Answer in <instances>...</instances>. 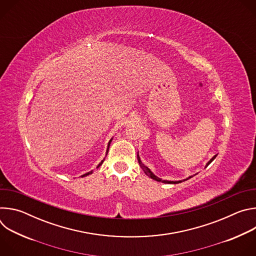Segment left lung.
I'll use <instances>...</instances> for the list:
<instances>
[{
	"label": "left lung",
	"instance_id": "left-lung-1",
	"mask_svg": "<svg viewBox=\"0 0 256 256\" xmlns=\"http://www.w3.org/2000/svg\"><path fill=\"white\" fill-rule=\"evenodd\" d=\"M216 157V155H214L206 164V167L204 168H206L214 160V158ZM138 164L140 165V167L142 168V170H144V172L146 173V175L147 176H149V177H151L152 179H154V180H156V181H159V182H163V184H180V182H182V181H186V180H188L190 178H192V176H190V177H188L186 179H184V180H176V181H171V180H163V179H161V178H159L158 176H156L152 171H151V169H149L147 166L146 165H144L142 164V162L140 161V156H138Z\"/></svg>",
	"mask_w": 256,
	"mask_h": 256
}]
</instances>
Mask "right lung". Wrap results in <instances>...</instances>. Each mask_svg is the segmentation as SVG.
Segmentation results:
<instances>
[{"label":"right lung","mask_w":256,"mask_h":256,"mask_svg":"<svg viewBox=\"0 0 256 256\" xmlns=\"http://www.w3.org/2000/svg\"><path fill=\"white\" fill-rule=\"evenodd\" d=\"M112 138H112L110 140H109V142H108V144H107V150H106V155H107V153H108V151H109V146H110V144H112ZM104 160H105V158L97 165V167L96 168H99L101 165H102V163L104 162ZM93 173V170H91V171H89V172H87V173H85V174H83V175H81L82 177H85V176H87V175H89V174H92Z\"/></svg>","instance_id":"right-lung-1"}]
</instances>
